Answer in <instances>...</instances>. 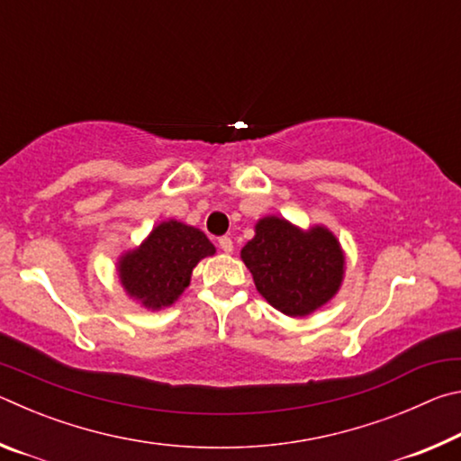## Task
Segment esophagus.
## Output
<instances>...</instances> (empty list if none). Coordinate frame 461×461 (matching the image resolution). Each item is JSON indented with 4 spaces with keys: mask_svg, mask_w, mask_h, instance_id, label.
I'll return each instance as SVG.
<instances>
[{
    "mask_svg": "<svg viewBox=\"0 0 461 461\" xmlns=\"http://www.w3.org/2000/svg\"><path fill=\"white\" fill-rule=\"evenodd\" d=\"M220 248L223 249L225 254H231L233 252V241L230 238H220Z\"/></svg>",
    "mask_w": 461,
    "mask_h": 461,
    "instance_id": "esophagus-1",
    "label": "esophagus"
}]
</instances>
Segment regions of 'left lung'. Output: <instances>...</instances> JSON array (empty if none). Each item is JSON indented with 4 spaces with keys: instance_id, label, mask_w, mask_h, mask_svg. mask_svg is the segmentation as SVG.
<instances>
[{
    "instance_id": "8db88e82",
    "label": "left lung",
    "mask_w": 461,
    "mask_h": 461,
    "mask_svg": "<svg viewBox=\"0 0 461 461\" xmlns=\"http://www.w3.org/2000/svg\"><path fill=\"white\" fill-rule=\"evenodd\" d=\"M258 293L288 317H309L339 293L346 252L323 223L299 228L280 215H264L241 248Z\"/></svg>"
}]
</instances>
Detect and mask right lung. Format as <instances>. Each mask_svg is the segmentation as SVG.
Here are the masks:
<instances>
[{"label": "right lung", "mask_w": 461, "mask_h": 461, "mask_svg": "<svg viewBox=\"0 0 461 461\" xmlns=\"http://www.w3.org/2000/svg\"><path fill=\"white\" fill-rule=\"evenodd\" d=\"M215 254V246L194 225L167 220L156 223L142 244L115 262L120 285L131 301L148 311L175 305L191 285L193 268Z\"/></svg>", "instance_id": "right-lung-1"}]
</instances>
